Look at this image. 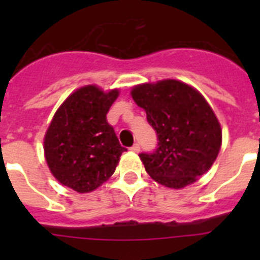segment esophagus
Wrapping results in <instances>:
<instances>
[{
	"instance_id": "1",
	"label": "esophagus",
	"mask_w": 260,
	"mask_h": 260,
	"mask_svg": "<svg viewBox=\"0 0 260 260\" xmlns=\"http://www.w3.org/2000/svg\"><path fill=\"white\" fill-rule=\"evenodd\" d=\"M130 150H132L133 152H139V151H141V146H139V144H138V143H134V144H133L132 148H130Z\"/></svg>"
}]
</instances>
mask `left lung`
<instances>
[{
    "label": "left lung",
    "instance_id": "obj_1",
    "mask_svg": "<svg viewBox=\"0 0 260 260\" xmlns=\"http://www.w3.org/2000/svg\"><path fill=\"white\" fill-rule=\"evenodd\" d=\"M132 96L157 134V148L139 155L156 182L182 189L212 167L221 147V127L197 89L165 79L135 86Z\"/></svg>",
    "mask_w": 260,
    "mask_h": 260
}]
</instances>
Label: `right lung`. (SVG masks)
Masks as SVG:
<instances>
[{"label": "right lung", "mask_w": 260, "mask_h": 260, "mask_svg": "<svg viewBox=\"0 0 260 260\" xmlns=\"http://www.w3.org/2000/svg\"><path fill=\"white\" fill-rule=\"evenodd\" d=\"M118 89L96 86L77 89L58 108L44 139L45 160L62 185L78 192L98 189L109 178L126 151L108 123Z\"/></svg>", "instance_id": "1"}]
</instances>
